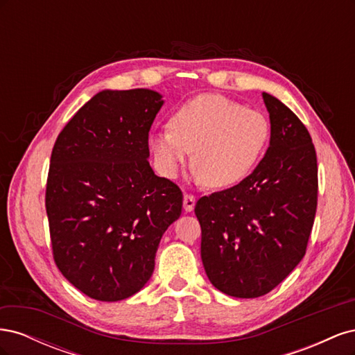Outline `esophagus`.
I'll list each match as a JSON object with an SVG mask.
<instances>
[{
  "label": "esophagus",
  "mask_w": 355,
  "mask_h": 355,
  "mask_svg": "<svg viewBox=\"0 0 355 355\" xmlns=\"http://www.w3.org/2000/svg\"><path fill=\"white\" fill-rule=\"evenodd\" d=\"M196 206V197L192 194H184V209L187 211H192Z\"/></svg>",
  "instance_id": "esophagus-1"
}]
</instances>
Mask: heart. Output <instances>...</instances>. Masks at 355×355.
<instances>
[{"mask_svg": "<svg viewBox=\"0 0 355 355\" xmlns=\"http://www.w3.org/2000/svg\"><path fill=\"white\" fill-rule=\"evenodd\" d=\"M270 136L261 111L220 94H200L178 106L168 128L149 137V148L163 176L176 178L194 149L197 178L213 188H230L252 173Z\"/></svg>", "mask_w": 355, "mask_h": 355, "instance_id": "obj_1", "label": "heart"}]
</instances>
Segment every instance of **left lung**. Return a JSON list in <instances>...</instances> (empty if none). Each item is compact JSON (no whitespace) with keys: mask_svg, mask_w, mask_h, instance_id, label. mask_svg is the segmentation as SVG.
<instances>
[{"mask_svg":"<svg viewBox=\"0 0 355 355\" xmlns=\"http://www.w3.org/2000/svg\"><path fill=\"white\" fill-rule=\"evenodd\" d=\"M270 148L252 175L230 189L201 197V259L210 283L234 297L270 293L305 256L313 230L318 168L304 123L274 96Z\"/></svg>","mask_w":355,"mask_h":355,"instance_id":"obj_1","label":"left lung"}]
</instances>
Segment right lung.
Returning a JSON list of instances; mask_svg holds the SVG:
<instances>
[{
    "mask_svg": "<svg viewBox=\"0 0 355 355\" xmlns=\"http://www.w3.org/2000/svg\"><path fill=\"white\" fill-rule=\"evenodd\" d=\"M161 94L103 90L78 110L53 146L46 188L53 259L80 292L103 302L151 278L182 191L149 166L148 136Z\"/></svg>",
    "mask_w": 355,
    "mask_h": 355,
    "instance_id": "right-lung-1",
    "label": "right lung"
}]
</instances>
